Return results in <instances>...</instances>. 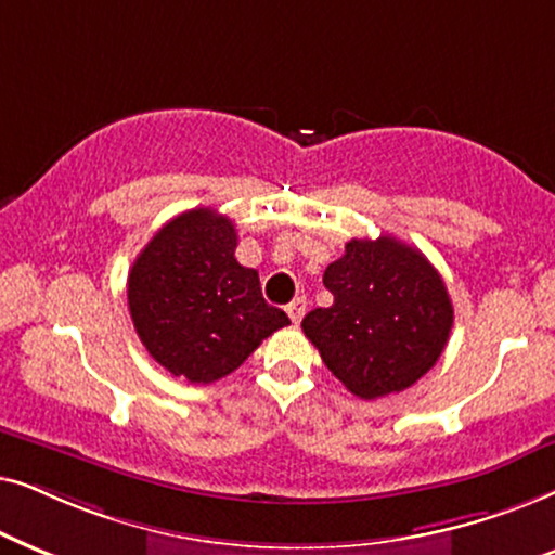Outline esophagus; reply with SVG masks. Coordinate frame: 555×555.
I'll list each match as a JSON object with an SVG mask.
<instances>
[{
	"mask_svg": "<svg viewBox=\"0 0 555 555\" xmlns=\"http://www.w3.org/2000/svg\"><path fill=\"white\" fill-rule=\"evenodd\" d=\"M305 309H307V299L305 297H297L289 307H286V314H289V320L294 324H299L301 317H305Z\"/></svg>",
	"mask_w": 555,
	"mask_h": 555,
	"instance_id": "obj_1",
	"label": "esophagus"
}]
</instances>
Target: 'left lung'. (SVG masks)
Segmentation results:
<instances>
[{"label":"left lung","instance_id":"left-lung-1","mask_svg":"<svg viewBox=\"0 0 555 555\" xmlns=\"http://www.w3.org/2000/svg\"><path fill=\"white\" fill-rule=\"evenodd\" d=\"M322 282L335 301L312 309L301 330L350 393L365 401L401 393L437 365L454 309L418 248L393 235L352 238Z\"/></svg>","mask_w":555,"mask_h":555}]
</instances>
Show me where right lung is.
Segmentation results:
<instances>
[{"mask_svg": "<svg viewBox=\"0 0 555 555\" xmlns=\"http://www.w3.org/2000/svg\"><path fill=\"white\" fill-rule=\"evenodd\" d=\"M238 233L210 208L162 225L129 271V312L146 352L188 383H216L289 324L258 271L235 261Z\"/></svg>", "mask_w": 555, "mask_h": 555, "instance_id": "right-lung-1", "label": "right lung"}]
</instances>
